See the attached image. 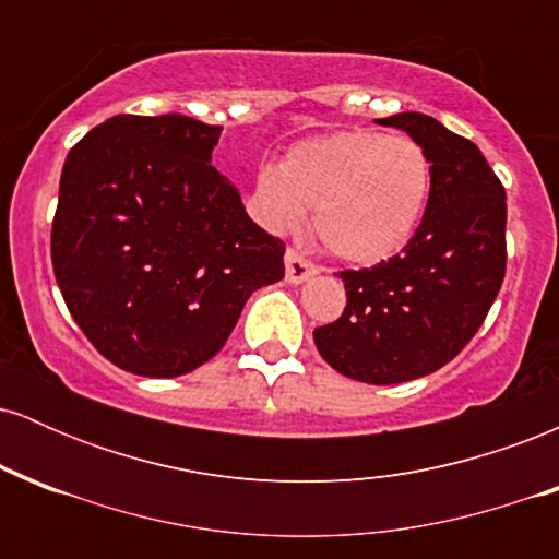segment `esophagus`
Listing matches in <instances>:
<instances>
[{"mask_svg":"<svg viewBox=\"0 0 559 559\" xmlns=\"http://www.w3.org/2000/svg\"><path fill=\"white\" fill-rule=\"evenodd\" d=\"M318 271L320 267L316 265V262L301 258V254L294 252V249H288L286 252V281L288 284H305L307 278L318 275Z\"/></svg>","mask_w":559,"mask_h":559,"instance_id":"34e87169","label":"esophagus"}]
</instances>
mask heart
I'll return each instance as SVG.
<instances>
[{"label":"heart","mask_w":559,"mask_h":559,"mask_svg":"<svg viewBox=\"0 0 559 559\" xmlns=\"http://www.w3.org/2000/svg\"><path fill=\"white\" fill-rule=\"evenodd\" d=\"M433 191V163L413 136L346 128L294 144L254 178V207L273 230L312 210L329 252L357 265L389 260L413 239Z\"/></svg>","instance_id":"obj_1"}]
</instances>
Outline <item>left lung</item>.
<instances>
[{
  "mask_svg": "<svg viewBox=\"0 0 559 559\" xmlns=\"http://www.w3.org/2000/svg\"><path fill=\"white\" fill-rule=\"evenodd\" d=\"M376 123L426 146L431 202L400 254L338 273L346 288L342 318L312 336L333 370L389 386L454 360L489 316L507 267V199L478 146L439 120L400 112Z\"/></svg>",
  "mask_w": 559,
  "mask_h": 559,
  "instance_id": "8db88e82",
  "label": "left lung"
}]
</instances>
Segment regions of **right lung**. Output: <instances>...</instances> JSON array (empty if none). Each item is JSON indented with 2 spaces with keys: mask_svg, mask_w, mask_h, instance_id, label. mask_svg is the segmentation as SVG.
Returning a JSON list of instances; mask_svg holds the SVG:
<instances>
[{
  "mask_svg": "<svg viewBox=\"0 0 559 559\" xmlns=\"http://www.w3.org/2000/svg\"><path fill=\"white\" fill-rule=\"evenodd\" d=\"M221 126L115 115L68 152L52 267L70 316L128 373L176 378L213 360L284 241L213 168Z\"/></svg>",
  "mask_w": 559,
  "mask_h": 559,
  "instance_id": "1",
  "label": "right lung"
}]
</instances>
